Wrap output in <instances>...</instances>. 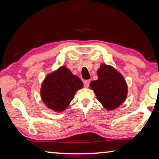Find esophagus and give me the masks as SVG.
I'll return each mask as SVG.
<instances>
[{
    "label": "esophagus",
    "instance_id": "esophagus-1",
    "mask_svg": "<svg viewBox=\"0 0 159 159\" xmlns=\"http://www.w3.org/2000/svg\"><path fill=\"white\" fill-rule=\"evenodd\" d=\"M89 84H90V80H84V84L85 87H89Z\"/></svg>",
    "mask_w": 159,
    "mask_h": 159
}]
</instances>
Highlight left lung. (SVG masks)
Returning <instances> with one entry per match:
<instances>
[{
	"label": "left lung",
	"mask_w": 159,
	"mask_h": 159,
	"mask_svg": "<svg viewBox=\"0 0 159 159\" xmlns=\"http://www.w3.org/2000/svg\"><path fill=\"white\" fill-rule=\"evenodd\" d=\"M98 79L90 83L97 99L107 110H112L126 99L127 86L122 75L111 66L102 64L97 71Z\"/></svg>",
	"instance_id": "obj_1"
}]
</instances>
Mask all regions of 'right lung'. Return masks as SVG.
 Listing matches in <instances>:
<instances>
[{"label": "right lung", "mask_w": 159, "mask_h": 159, "mask_svg": "<svg viewBox=\"0 0 159 159\" xmlns=\"http://www.w3.org/2000/svg\"><path fill=\"white\" fill-rule=\"evenodd\" d=\"M83 86L79 77L62 66L44 79L41 88V97L48 108L62 111L67 108L75 92Z\"/></svg>", "instance_id": "add662e5"}]
</instances>
